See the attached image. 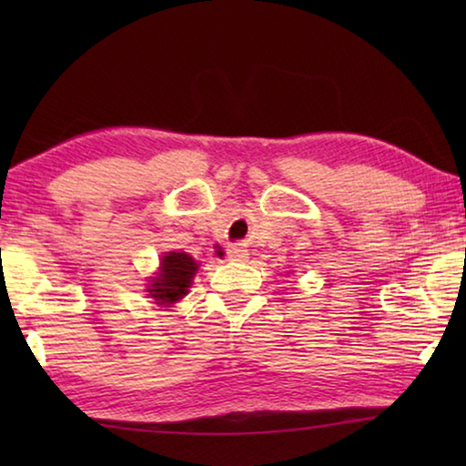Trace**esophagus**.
<instances>
[{
  "instance_id": "obj_1",
  "label": "esophagus",
  "mask_w": 466,
  "mask_h": 466,
  "mask_svg": "<svg viewBox=\"0 0 466 466\" xmlns=\"http://www.w3.org/2000/svg\"><path fill=\"white\" fill-rule=\"evenodd\" d=\"M228 258H230V261H247L248 250L244 248L242 244H238V247H232L230 250H228Z\"/></svg>"
}]
</instances>
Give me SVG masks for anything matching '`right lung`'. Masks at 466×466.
I'll return each mask as SVG.
<instances>
[{
	"mask_svg": "<svg viewBox=\"0 0 466 466\" xmlns=\"http://www.w3.org/2000/svg\"><path fill=\"white\" fill-rule=\"evenodd\" d=\"M197 271V263L187 252H168L162 258V267L157 278L149 283V296L157 299V304H172L187 294L191 279Z\"/></svg>",
	"mask_w": 466,
	"mask_h": 466,
	"instance_id": "add662e5",
	"label": "right lung"
}]
</instances>
